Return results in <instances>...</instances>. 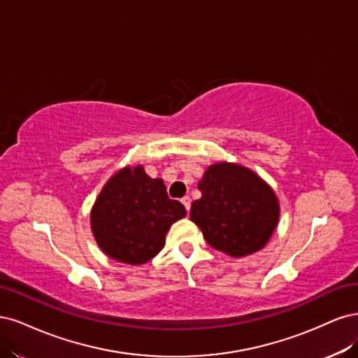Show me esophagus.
Here are the masks:
<instances>
[{
  "instance_id": "34e87169",
  "label": "esophagus",
  "mask_w": 358,
  "mask_h": 358,
  "mask_svg": "<svg viewBox=\"0 0 358 358\" xmlns=\"http://www.w3.org/2000/svg\"><path fill=\"white\" fill-rule=\"evenodd\" d=\"M181 203L184 205V208H186L187 211L190 210V205H192V199H190V196H184V198L181 199Z\"/></svg>"
}]
</instances>
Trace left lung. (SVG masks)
I'll list each match as a JSON object with an SVG mask.
<instances>
[{
  "label": "left lung",
  "mask_w": 358,
  "mask_h": 358,
  "mask_svg": "<svg viewBox=\"0 0 358 358\" xmlns=\"http://www.w3.org/2000/svg\"><path fill=\"white\" fill-rule=\"evenodd\" d=\"M202 198L192 203L190 220L211 247L242 257L266 245L280 206L266 182L234 164H215L198 184Z\"/></svg>",
  "instance_id": "8db88e82"
}]
</instances>
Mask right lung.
<instances>
[{
	"instance_id": "1",
	"label": "right lung",
	"mask_w": 358,
	"mask_h": 358,
	"mask_svg": "<svg viewBox=\"0 0 358 358\" xmlns=\"http://www.w3.org/2000/svg\"><path fill=\"white\" fill-rule=\"evenodd\" d=\"M186 215L182 203L169 199L160 178L143 166L124 168L103 186L92 210V232L114 260L143 264L165 245L171 224Z\"/></svg>"
}]
</instances>
